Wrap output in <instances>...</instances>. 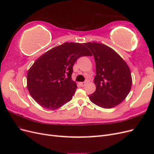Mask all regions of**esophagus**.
<instances>
[{"instance_id": "esophagus-1", "label": "esophagus", "mask_w": 154, "mask_h": 154, "mask_svg": "<svg viewBox=\"0 0 154 154\" xmlns=\"http://www.w3.org/2000/svg\"><path fill=\"white\" fill-rule=\"evenodd\" d=\"M85 84H86L85 82H81V83H80V85H81V86H82V87H84V86L85 85Z\"/></svg>"}]
</instances>
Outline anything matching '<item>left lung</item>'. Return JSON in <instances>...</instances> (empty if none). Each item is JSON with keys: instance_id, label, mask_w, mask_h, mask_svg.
Returning a JSON list of instances; mask_svg holds the SVG:
<instances>
[{"instance_id": "1", "label": "left lung", "mask_w": 154, "mask_h": 154, "mask_svg": "<svg viewBox=\"0 0 154 154\" xmlns=\"http://www.w3.org/2000/svg\"><path fill=\"white\" fill-rule=\"evenodd\" d=\"M84 45L92 53L96 62L94 83L96 89L88 96L93 103L104 109L119 105L126 98L132 87L130 69L114 50L103 44Z\"/></svg>"}]
</instances>
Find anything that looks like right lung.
<instances>
[{
  "instance_id": "obj_1",
  "label": "right lung",
  "mask_w": 154,
  "mask_h": 154,
  "mask_svg": "<svg viewBox=\"0 0 154 154\" xmlns=\"http://www.w3.org/2000/svg\"><path fill=\"white\" fill-rule=\"evenodd\" d=\"M85 56L92 53L84 44L66 42L37 59L27 76V89L37 103L55 110L71 101L78 88L71 78L72 67Z\"/></svg>"
}]
</instances>
